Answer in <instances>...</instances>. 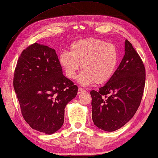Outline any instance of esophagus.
<instances>
[{
  "instance_id": "esophagus-1",
  "label": "esophagus",
  "mask_w": 158,
  "mask_h": 158,
  "mask_svg": "<svg viewBox=\"0 0 158 158\" xmlns=\"http://www.w3.org/2000/svg\"><path fill=\"white\" fill-rule=\"evenodd\" d=\"M86 91H85V90L84 89H82V88H81V87H79V88L78 89V94H81V93H83V92H85Z\"/></svg>"
}]
</instances>
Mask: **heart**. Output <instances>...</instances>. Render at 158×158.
<instances>
[{"mask_svg": "<svg viewBox=\"0 0 158 158\" xmlns=\"http://www.w3.org/2000/svg\"><path fill=\"white\" fill-rule=\"evenodd\" d=\"M119 53L116 46L102 39L89 38L74 42L69 52L59 55V63L67 77L73 79L81 68L80 84H103L110 79L116 70Z\"/></svg>", "mask_w": 158, "mask_h": 158, "instance_id": "obj_1", "label": "heart"}]
</instances>
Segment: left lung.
I'll return each mask as SVG.
<instances>
[{
    "mask_svg": "<svg viewBox=\"0 0 158 158\" xmlns=\"http://www.w3.org/2000/svg\"><path fill=\"white\" fill-rule=\"evenodd\" d=\"M146 81L143 62L132 44L125 41V54L112 78L92 98L94 124L106 131L123 127L136 113L141 104Z\"/></svg>",
    "mask_w": 158,
    "mask_h": 158,
    "instance_id": "obj_1",
    "label": "left lung"
}]
</instances>
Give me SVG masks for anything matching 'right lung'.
<instances>
[{"label": "right lung", "instance_id": "add662e5", "mask_svg": "<svg viewBox=\"0 0 158 158\" xmlns=\"http://www.w3.org/2000/svg\"><path fill=\"white\" fill-rule=\"evenodd\" d=\"M13 86L25 121L46 134L61 128L66 105L78 91L77 85L62 74L56 51L37 43L19 56Z\"/></svg>", "mask_w": 158, "mask_h": 158}]
</instances>
